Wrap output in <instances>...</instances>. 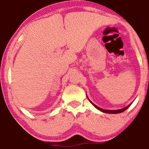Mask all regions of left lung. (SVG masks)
I'll list each match as a JSON object with an SVG mask.
<instances>
[{
	"label": "left lung",
	"mask_w": 149,
	"mask_h": 149,
	"mask_svg": "<svg viewBox=\"0 0 149 149\" xmlns=\"http://www.w3.org/2000/svg\"><path fill=\"white\" fill-rule=\"evenodd\" d=\"M91 102V103L92 104V105H93L94 107L96 108V109H99V110H100L101 111H102V112H104V113H119L123 112L124 111H125L126 109H127V108H129L130 106H130H128V107H127L124 108V109H119V110H104V109H101V108H100V107H97V106L95 105V104L92 103V102Z\"/></svg>",
	"instance_id": "obj_1"
}]
</instances>
